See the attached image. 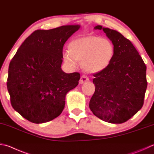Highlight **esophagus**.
<instances>
[{
    "label": "esophagus",
    "instance_id": "obj_1",
    "mask_svg": "<svg viewBox=\"0 0 154 154\" xmlns=\"http://www.w3.org/2000/svg\"><path fill=\"white\" fill-rule=\"evenodd\" d=\"M89 78L88 76H86V75H83L80 78L79 83H80V84H83V83H84L85 82H89Z\"/></svg>",
    "mask_w": 154,
    "mask_h": 154
}]
</instances>
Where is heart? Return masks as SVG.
Wrapping results in <instances>:
<instances>
[{"mask_svg": "<svg viewBox=\"0 0 154 154\" xmlns=\"http://www.w3.org/2000/svg\"><path fill=\"white\" fill-rule=\"evenodd\" d=\"M69 52L63 55L66 64L72 67L82 63L89 72H98L110 65L114 55V46L108 39L87 35L73 39L69 43Z\"/></svg>", "mask_w": 154, "mask_h": 154, "instance_id": "heart-1", "label": "heart"}]
</instances>
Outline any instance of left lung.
Listing matches in <instances>:
<instances>
[{"mask_svg": "<svg viewBox=\"0 0 154 154\" xmlns=\"http://www.w3.org/2000/svg\"><path fill=\"white\" fill-rule=\"evenodd\" d=\"M114 46L113 59L106 69L94 74L95 92L89 108L95 116L114 124L127 121L143 105L147 82L146 65L131 42L116 30L97 26Z\"/></svg>", "mask_w": 154, "mask_h": 154, "instance_id": "8db88e82", "label": "left lung"}]
</instances>
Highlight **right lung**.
I'll return each mask as SVG.
<instances>
[{
  "label": "right lung",
  "mask_w": 154,
  "mask_h": 154,
  "mask_svg": "<svg viewBox=\"0 0 154 154\" xmlns=\"http://www.w3.org/2000/svg\"><path fill=\"white\" fill-rule=\"evenodd\" d=\"M79 27L35 30L10 62L7 85L11 105L27 121L40 124L57 118L66 94L79 83V72L65 73L60 66L64 44Z\"/></svg>",
  "instance_id": "1"
}]
</instances>
